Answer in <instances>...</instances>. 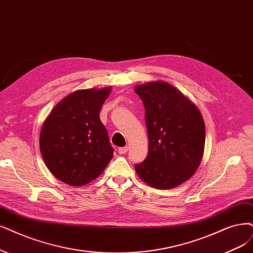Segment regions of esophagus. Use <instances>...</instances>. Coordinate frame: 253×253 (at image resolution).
<instances>
[{"mask_svg":"<svg viewBox=\"0 0 253 253\" xmlns=\"http://www.w3.org/2000/svg\"><path fill=\"white\" fill-rule=\"evenodd\" d=\"M118 152H119L120 154H126V153L128 152V147L126 146V147H121V148H119V149H118Z\"/></svg>","mask_w":253,"mask_h":253,"instance_id":"34e87169","label":"esophagus"}]
</instances>
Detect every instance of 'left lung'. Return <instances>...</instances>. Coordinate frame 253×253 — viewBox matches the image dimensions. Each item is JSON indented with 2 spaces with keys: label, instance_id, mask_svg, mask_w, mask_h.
Returning <instances> with one entry per match:
<instances>
[{
  "label": "left lung",
  "instance_id": "left-lung-1",
  "mask_svg": "<svg viewBox=\"0 0 253 253\" xmlns=\"http://www.w3.org/2000/svg\"><path fill=\"white\" fill-rule=\"evenodd\" d=\"M145 106L149 137L146 160L135 165L149 185L169 190L180 185L198 169L205 143L204 121L198 107L164 81L134 87Z\"/></svg>",
  "mask_w": 253,
  "mask_h": 253
}]
</instances>
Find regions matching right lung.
Masks as SVG:
<instances>
[{
    "label": "right lung",
    "instance_id": "right-lung-1",
    "mask_svg": "<svg viewBox=\"0 0 253 253\" xmlns=\"http://www.w3.org/2000/svg\"><path fill=\"white\" fill-rule=\"evenodd\" d=\"M110 91V87L74 91L44 121L41 152L48 169L62 182L80 186L92 181L114 156L100 120V109Z\"/></svg>",
    "mask_w": 253,
    "mask_h": 253
}]
</instances>
